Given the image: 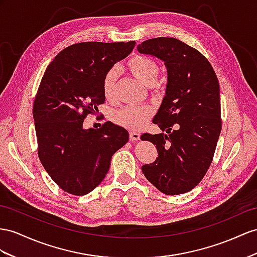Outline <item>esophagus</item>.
<instances>
[{
	"mask_svg": "<svg viewBox=\"0 0 257 257\" xmlns=\"http://www.w3.org/2000/svg\"><path fill=\"white\" fill-rule=\"evenodd\" d=\"M129 138H130V141H138L140 139V134L135 133V131H130Z\"/></svg>",
	"mask_w": 257,
	"mask_h": 257,
	"instance_id": "esophagus-1",
	"label": "esophagus"
}]
</instances>
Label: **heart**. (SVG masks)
Masks as SVG:
<instances>
[{"instance_id":"obj_1","label":"heart","mask_w":257,"mask_h":257,"mask_svg":"<svg viewBox=\"0 0 257 257\" xmlns=\"http://www.w3.org/2000/svg\"><path fill=\"white\" fill-rule=\"evenodd\" d=\"M127 68L137 79L150 87H155L160 75L159 64L154 58L144 55H136L127 62ZM117 71L115 68L109 69L104 75L102 80L103 95L108 101L115 97V83ZM153 109L149 105H139V106H124L116 110L113 114V120L130 130H139L152 117Z\"/></svg>"}]
</instances>
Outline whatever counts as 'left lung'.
Listing matches in <instances>:
<instances>
[{
    "instance_id": "obj_1",
    "label": "left lung",
    "mask_w": 257,
    "mask_h": 257,
    "mask_svg": "<svg viewBox=\"0 0 257 257\" xmlns=\"http://www.w3.org/2000/svg\"><path fill=\"white\" fill-rule=\"evenodd\" d=\"M138 51L167 68L166 93L153 119L162 134L142 136L159 156L142 173L164 194L189 192L205 176L220 135L218 79L205 56L178 39H150Z\"/></svg>"
}]
</instances>
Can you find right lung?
<instances>
[{
    "label": "right lung",
    "mask_w": 257,
    "mask_h": 257,
    "mask_svg": "<svg viewBox=\"0 0 257 257\" xmlns=\"http://www.w3.org/2000/svg\"><path fill=\"white\" fill-rule=\"evenodd\" d=\"M129 42H81L58 53L48 66L34 103L38 155L65 192L84 195L106 176L111 156L128 142V131L106 121L84 129L83 120L105 102L104 75L127 57Z\"/></svg>",
    "instance_id": "obj_1"
}]
</instances>
